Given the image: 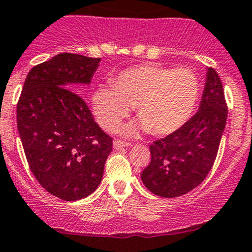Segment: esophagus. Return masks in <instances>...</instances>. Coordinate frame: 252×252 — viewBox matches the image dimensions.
I'll use <instances>...</instances> for the list:
<instances>
[{
    "mask_svg": "<svg viewBox=\"0 0 252 252\" xmlns=\"http://www.w3.org/2000/svg\"><path fill=\"white\" fill-rule=\"evenodd\" d=\"M127 146H131V143H129V142L121 141V139H115V141H114V148H123V147Z\"/></svg>",
    "mask_w": 252,
    "mask_h": 252,
    "instance_id": "1",
    "label": "esophagus"
}]
</instances>
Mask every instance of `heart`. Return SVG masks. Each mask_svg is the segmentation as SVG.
<instances>
[{
  "label": "heart",
  "mask_w": 252,
  "mask_h": 252,
  "mask_svg": "<svg viewBox=\"0 0 252 252\" xmlns=\"http://www.w3.org/2000/svg\"><path fill=\"white\" fill-rule=\"evenodd\" d=\"M200 96V79L188 67L142 64L121 72L113 87H99L92 96L93 111L104 128L113 131L132 106L141 127L153 136H168L185 125ZM136 125L124 128L132 134Z\"/></svg>",
  "instance_id": "1"
}]
</instances>
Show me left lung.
Wrapping results in <instances>:
<instances>
[{"label":"left lung","instance_id":"obj_1","mask_svg":"<svg viewBox=\"0 0 252 252\" xmlns=\"http://www.w3.org/2000/svg\"><path fill=\"white\" fill-rule=\"evenodd\" d=\"M226 116L223 84L216 69L210 67L197 113L180 129L149 146L151 161L141 174L144 186L166 198L197 188L216 160Z\"/></svg>","mask_w":252,"mask_h":252}]
</instances>
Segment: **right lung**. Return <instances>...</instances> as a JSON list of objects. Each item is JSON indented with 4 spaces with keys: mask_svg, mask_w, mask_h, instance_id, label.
I'll list each match as a JSON object with an SVG mask.
<instances>
[{
    "mask_svg": "<svg viewBox=\"0 0 252 252\" xmlns=\"http://www.w3.org/2000/svg\"><path fill=\"white\" fill-rule=\"evenodd\" d=\"M100 59L62 52L29 71L17 103V126L27 161L51 195L77 201L95 191L113 138L77 94Z\"/></svg>",
    "mask_w": 252,
    "mask_h": 252,
    "instance_id": "1",
    "label": "right lung"
}]
</instances>
